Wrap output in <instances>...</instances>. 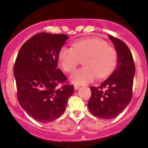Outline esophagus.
Wrapping results in <instances>:
<instances>
[{"label": "esophagus", "instance_id": "34e87169", "mask_svg": "<svg viewBox=\"0 0 148 148\" xmlns=\"http://www.w3.org/2000/svg\"><path fill=\"white\" fill-rule=\"evenodd\" d=\"M74 88H75V90H77V89H78L79 88V85H77V84H75Z\"/></svg>", "mask_w": 148, "mask_h": 148}]
</instances>
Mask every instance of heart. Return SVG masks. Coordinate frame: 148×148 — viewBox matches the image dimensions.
<instances>
[{
  "instance_id": "heart-1",
  "label": "heart",
  "mask_w": 148,
  "mask_h": 148,
  "mask_svg": "<svg viewBox=\"0 0 148 148\" xmlns=\"http://www.w3.org/2000/svg\"><path fill=\"white\" fill-rule=\"evenodd\" d=\"M62 69L70 73L83 60L84 67L75 70L70 76L72 82L85 84L99 77L103 78L112 72L117 61V52L108 45L103 40L97 38L78 40L71 47H62L59 53Z\"/></svg>"
}]
</instances>
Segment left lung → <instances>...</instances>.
<instances>
[{
	"mask_svg": "<svg viewBox=\"0 0 148 148\" xmlns=\"http://www.w3.org/2000/svg\"><path fill=\"white\" fill-rule=\"evenodd\" d=\"M117 52V67L99 87H90L89 110L102 119L117 117L128 106L133 95L135 64L130 49L119 38L109 36Z\"/></svg>",
	"mask_w": 148,
	"mask_h": 148,
	"instance_id": "obj_1",
	"label": "left lung"
}]
</instances>
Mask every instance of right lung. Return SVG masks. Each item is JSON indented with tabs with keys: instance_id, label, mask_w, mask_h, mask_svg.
Instances as JSON below:
<instances>
[{
	"instance_id": "add662e5",
	"label": "right lung",
	"mask_w": 148,
	"mask_h": 148,
	"mask_svg": "<svg viewBox=\"0 0 148 148\" xmlns=\"http://www.w3.org/2000/svg\"><path fill=\"white\" fill-rule=\"evenodd\" d=\"M69 38L39 33L21 46L14 66L18 101L33 119L42 123L59 118L74 87L57 69L59 53Z\"/></svg>"
}]
</instances>
